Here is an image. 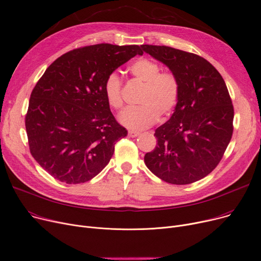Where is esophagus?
<instances>
[{
	"label": "esophagus",
	"mask_w": 261,
	"mask_h": 261,
	"mask_svg": "<svg viewBox=\"0 0 261 261\" xmlns=\"http://www.w3.org/2000/svg\"><path fill=\"white\" fill-rule=\"evenodd\" d=\"M140 135V133H138V132H135V130H128V136L129 137H132V138H136V137H138Z\"/></svg>",
	"instance_id": "34e87169"
}]
</instances>
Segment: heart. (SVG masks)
Masks as SVG:
<instances>
[{
    "instance_id": "obj_1",
    "label": "heart",
    "mask_w": 261,
    "mask_h": 261,
    "mask_svg": "<svg viewBox=\"0 0 261 261\" xmlns=\"http://www.w3.org/2000/svg\"><path fill=\"white\" fill-rule=\"evenodd\" d=\"M128 69L136 80L144 83L139 98L141 105L122 112L119 122L132 130H141L156 123L159 117L165 118L173 113L179 100L180 84L175 73L160 71L159 64L147 58L137 59ZM104 95L113 109L120 110L123 106L122 82L118 73L107 76Z\"/></svg>"
}]
</instances>
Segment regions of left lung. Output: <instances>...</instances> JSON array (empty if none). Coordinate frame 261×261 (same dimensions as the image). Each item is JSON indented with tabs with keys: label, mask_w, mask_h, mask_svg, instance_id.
<instances>
[{
	"label": "left lung",
	"mask_w": 261,
	"mask_h": 261,
	"mask_svg": "<svg viewBox=\"0 0 261 261\" xmlns=\"http://www.w3.org/2000/svg\"><path fill=\"white\" fill-rule=\"evenodd\" d=\"M177 76L180 95L174 113L155 130L157 145L144 162L172 185H190L220 162L233 135L234 109L225 82L208 61L167 46L141 45Z\"/></svg>",
	"instance_id": "obj_1"
}]
</instances>
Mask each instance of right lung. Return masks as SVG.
Listing matches in <instances>:
<instances>
[{
	"label": "right lung",
	"mask_w": 261,
	"mask_h": 261,
	"mask_svg": "<svg viewBox=\"0 0 261 261\" xmlns=\"http://www.w3.org/2000/svg\"><path fill=\"white\" fill-rule=\"evenodd\" d=\"M142 54L138 45H91L64 54L45 70L30 95L25 126L33 157L55 179L84 183L109 164L127 130L113 116L104 84Z\"/></svg>",
	"instance_id": "right-lung-1"
}]
</instances>
